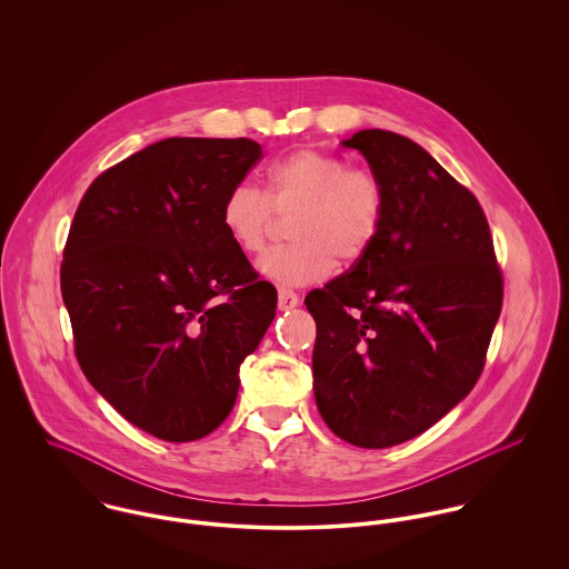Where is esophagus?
<instances>
[{
	"label": "esophagus",
	"mask_w": 569,
	"mask_h": 569,
	"mask_svg": "<svg viewBox=\"0 0 569 569\" xmlns=\"http://www.w3.org/2000/svg\"><path fill=\"white\" fill-rule=\"evenodd\" d=\"M300 302L298 293L293 289H287V287H280L278 289V309L280 311H289V309H296Z\"/></svg>",
	"instance_id": "1"
}]
</instances>
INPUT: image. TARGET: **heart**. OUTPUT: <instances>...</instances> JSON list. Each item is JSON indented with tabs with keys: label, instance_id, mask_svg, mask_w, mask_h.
Here are the masks:
<instances>
[{
	"label": "heart",
	"instance_id": "heart-1",
	"mask_svg": "<svg viewBox=\"0 0 569 569\" xmlns=\"http://www.w3.org/2000/svg\"><path fill=\"white\" fill-rule=\"evenodd\" d=\"M291 212L293 243L267 251L258 271L276 284L318 282L335 269L337 258L352 264L379 239L386 188L368 168L348 166L318 149H300L264 168L260 190L234 186L223 201L221 223L244 253H260L271 239L276 214Z\"/></svg>",
	"mask_w": 569,
	"mask_h": 569
}]
</instances>
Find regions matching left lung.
<instances>
[{
	"label": "left lung",
	"instance_id": "8db88e82",
	"mask_svg": "<svg viewBox=\"0 0 569 569\" xmlns=\"http://www.w3.org/2000/svg\"><path fill=\"white\" fill-rule=\"evenodd\" d=\"M357 149L386 188L370 251L313 289L316 403L328 429L363 449L416 438L478 383L503 282L476 194L422 147L363 129Z\"/></svg>",
	"mask_w": 569,
	"mask_h": 569
}]
</instances>
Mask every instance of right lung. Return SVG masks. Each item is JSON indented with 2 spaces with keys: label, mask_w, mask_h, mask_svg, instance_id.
<instances>
[{
  "label": "right lung",
  "mask_w": 569,
  "mask_h": 569,
  "mask_svg": "<svg viewBox=\"0 0 569 569\" xmlns=\"http://www.w3.org/2000/svg\"><path fill=\"white\" fill-rule=\"evenodd\" d=\"M262 158L247 138H166L98 174L63 249L61 293L87 381L168 442L214 431L278 293L221 208Z\"/></svg>",
  "instance_id": "1"
}]
</instances>
